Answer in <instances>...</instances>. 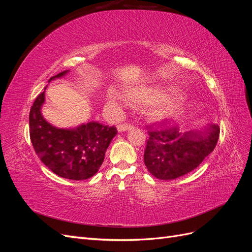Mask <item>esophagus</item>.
Listing matches in <instances>:
<instances>
[{
    "label": "esophagus",
    "mask_w": 252,
    "mask_h": 252,
    "mask_svg": "<svg viewBox=\"0 0 252 252\" xmlns=\"http://www.w3.org/2000/svg\"><path fill=\"white\" fill-rule=\"evenodd\" d=\"M133 127L130 124H120L118 125V130L120 132H124V131H128V130H131Z\"/></svg>",
    "instance_id": "34e87169"
}]
</instances>
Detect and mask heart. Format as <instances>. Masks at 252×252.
Returning <instances> with one entry per match:
<instances>
[{"label": "heart", "mask_w": 252, "mask_h": 252, "mask_svg": "<svg viewBox=\"0 0 252 252\" xmlns=\"http://www.w3.org/2000/svg\"><path fill=\"white\" fill-rule=\"evenodd\" d=\"M129 94L133 101L142 105H154L159 102L169 100V94L161 87L155 85H140L131 87L129 90ZM108 100L112 104L117 105H128L130 100L125 94L120 91L111 89L108 93ZM185 108L181 104L173 102H163L155 109L152 116L157 121H163L168 119H174L183 116Z\"/></svg>", "instance_id": "1"}]
</instances>
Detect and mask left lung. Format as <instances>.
Masks as SVG:
<instances>
[{
    "label": "left lung",
    "mask_w": 252,
    "mask_h": 252,
    "mask_svg": "<svg viewBox=\"0 0 252 252\" xmlns=\"http://www.w3.org/2000/svg\"><path fill=\"white\" fill-rule=\"evenodd\" d=\"M219 135L218 124H210L184 133L180 132L178 128L149 131L144 163L157 179H178L195 169L211 154Z\"/></svg>",
    "instance_id": "obj_1"
}]
</instances>
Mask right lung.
Here are the masks:
<instances>
[{"label":"right lung","instance_id":"obj_1","mask_svg":"<svg viewBox=\"0 0 252 252\" xmlns=\"http://www.w3.org/2000/svg\"><path fill=\"white\" fill-rule=\"evenodd\" d=\"M65 70L51 81L63 78ZM45 87L37 95L29 113V133L35 154L57 175L73 181L87 180L98 171L105 152L117 135L114 126L91 121L69 128H59L45 120L42 107L45 103Z\"/></svg>","mask_w":252,"mask_h":252}]
</instances>
